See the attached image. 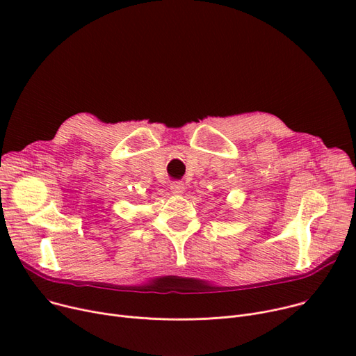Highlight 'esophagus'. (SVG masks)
Listing matches in <instances>:
<instances>
[{
	"label": "esophagus",
	"instance_id": "esophagus-1",
	"mask_svg": "<svg viewBox=\"0 0 356 356\" xmlns=\"http://www.w3.org/2000/svg\"><path fill=\"white\" fill-rule=\"evenodd\" d=\"M170 191L173 195H181L184 193V184L181 181H173L170 184Z\"/></svg>",
	"mask_w": 356,
	"mask_h": 356
}]
</instances>
